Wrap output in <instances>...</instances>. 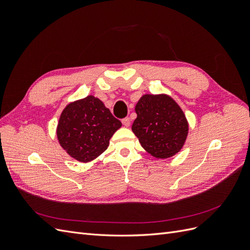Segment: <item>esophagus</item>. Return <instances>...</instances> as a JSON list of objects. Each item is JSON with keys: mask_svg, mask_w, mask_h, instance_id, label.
<instances>
[{"mask_svg": "<svg viewBox=\"0 0 250 250\" xmlns=\"http://www.w3.org/2000/svg\"><path fill=\"white\" fill-rule=\"evenodd\" d=\"M122 123H123V125H124V126L128 127V126L130 125V119L128 118V117H126V118H124V119H122Z\"/></svg>", "mask_w": 250, "mask_h": 250, "instance_id": "1", "label": "esophagus"}]
</instances>
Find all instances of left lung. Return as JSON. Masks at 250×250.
Listing matches in <instances>:
<instances>
[{
  "mask_svg": "<svg viewBox=\"0 0 250 250\" xmlns=\"http://www.w3.org/2000/svg\"><path fill=\"white\" fill-rule=\"evenodd\" d=\"M132 131L142 147L157 158H168L181 149L188 126L183 110L170 97L143 96L135 106Z\"/></svg>",
  "mask_w": 250,
  "mask_h": 250,
  "instance_id": "left-lung-1",
  "label": "left lung"
}]
</instances>
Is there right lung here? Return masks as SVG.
Segmentation results:
<instances>
[{
	"instance_id": "add662e5",
	"label": "right lung",
	"mask_w": 250,
	"mask_h": 250,
	"mask_svg": "<svg viewBox=\"0 0 250 250\" xmlns=\"http://www.w3.org/2000/svg\"><path fill=\"white\" fill-rule=\"evenodd\" d=\"M121 125L102 101L88 96L63 109L57 138L72 157L87 163L107 149L110 138Z\"/></svg>"
}]
</instances>
